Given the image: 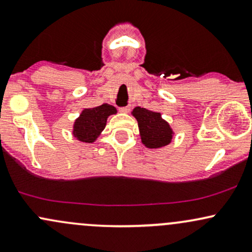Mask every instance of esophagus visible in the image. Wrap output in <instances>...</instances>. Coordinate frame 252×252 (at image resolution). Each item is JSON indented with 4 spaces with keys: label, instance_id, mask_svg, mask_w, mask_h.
<instances>
[{
    "label": "esophagus",
    "instance_id": "obj_1",
    "mask_svg": "<svg viewBox=\"0 0 252 252\" xmlns=\"http://www.w3.org/2000/svg\"><path fill=\"white\" fill-rule=\"evenodd\" d=\"M129 111H130L129 106H123V108H120V112H122V114H128Z\"/></svg>",
    "mask_w": 252,
    "mask_h": 252
}]
</instances>
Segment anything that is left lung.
I'll list each match as a JSON object with an SVG mask.
<instances>
[{"label":"left lung","instance_id":"8db88e82","mask_svg":"<svg viewBox=\"0 0 252 252\" xmlns=\"http://www.w3.org/2000/svg\"><path fill=\"white\" fill-rule=\"evenodd\" d=\"M131 115L137 121L141 142L144 147L149 149H160L172 142L174 131L160 112L136 106Z\"/></svg>","mask_w":252,"mask_h":252}]
</instances>
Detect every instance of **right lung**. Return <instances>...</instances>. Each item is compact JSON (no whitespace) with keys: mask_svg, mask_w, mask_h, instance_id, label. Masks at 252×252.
<instances>
[{"mask_svg":"<svg viewBox=\"0 0 252 252\" xmlns=\"http://www.w3.org/2000/svg\"><path fill=\"white\" fill-rule=\"evenodd\" d=\"M116 114V108L106 103L96 108L84 109L74 121L72 135L83 143H94L105 128L109 116Z\"/></svg>","mask_w":252,"mask_h":252,"instance_id":"add662e5","label":"right lung"}]
</instances>
